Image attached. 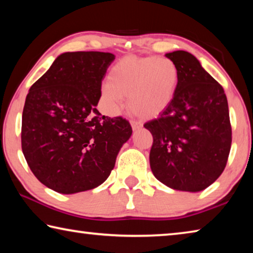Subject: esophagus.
Instances as JSON below:
<instances>
[{
	"label": "esophagus",
	"mask_w": 253,
	"mask_h": 253,
	"mask_svg": "<svg viewBox=\"0 0 253 253\" xmlns=\"http://www.w3.org/2000/svg\"><path fill=\"white\" fill-rule=\"evenodd\" d=\"M130 125H131L132 130H137V129H139V128H142V124L137 121H131Z\"/></svg>",
	"instance_id": "esophagus-1"
}]
</instances>
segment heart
I'll return each instance as SVG.
<instances>
[{"mask_svg":"<svg viewBox=\"0 0 253 253\" xmlns=\"http://www.w3.org/2000/svg\"><path fill=\"white\" fill-rule=\"evenodd\" d=\"M179 71L173 60L157 57H127L113 67L108 84L101 88L106 111L117 115L125 96L128 107L143 118H154L172 104L176 95Z\"/></svg>","mask_w":253,"mask_h":253,"instance_id":"heart-1","label":"heart"}]
</instances>
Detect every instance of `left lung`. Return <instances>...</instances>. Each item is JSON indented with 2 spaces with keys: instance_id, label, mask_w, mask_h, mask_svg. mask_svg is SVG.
<instances>
[{
  "instance_id": "left-lung-1",
  "label": "left lung",
  "mask_w": 253,
  "mask_h": 253,
  "mask_svg": "<svg viewBox=\"0 0 253 253\" xmlns=\"http://www.w3.org/2000/svg\"><path fill=\"white\" fill-rule=\"evenodd\" d=\"M176 63V95L160 117L145 123L153 135L151 169L174 190L200 192L225 169L232 142L228 99L222 85L186 51L166 53Z\"/></svg>"
}]
</instances>
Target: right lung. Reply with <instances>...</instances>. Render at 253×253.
Wrapping results in <instances>:
<instances>
[{
    "label": "right lung",
    "instance_id": "obj_1",
    "mask_svg": "<svg viewBox=\"0 0 253 253\" xmlns=\"http://www.w3.org/2000/svg\"><path fill=\"white\" fill-rule=\"evenodd\" d=\"M114 59L98 51L62 53L30 88L22 152L34 176L58 193H78L104 183L131 135L129 122L101 116L96 109Z\"/></svg>",
    "mask_w": 253,
    "mask_h": 253
}]
</instances>
